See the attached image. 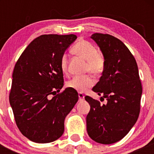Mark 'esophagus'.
Returning a JSON list of instances; mask_svg holds the SVG:
<instances>
[{"instance_id":"34e87169","label":"esophagus","mask_w":154,"mask_h":154,"mask_svg":"<svg viewBox=\"0 0 154 154\" xmlns=\"http://www.w3.org/2000/svg\"><path fill=\"white\" fill-rule=\"evenodd\" d=\"M78 97H79V100H84L85 96H84V95H83L82 93H78Z\"/></svg>"}]
</instances>
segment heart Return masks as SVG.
<instances>
[{
  "instance_id": "heart-1",
  "label": "heart",
  "mask_w": 154,
  "mask_h": 154,
  "mask_svg": "<svg viewBox=\"0 0 154 154\" xmlns=\"http://www.w3.org/2000/svg\"><path fill=\"white\" fill-rule=\"evenodd\" d=\"M74 54L80 56L87 61L86 71H90L95 75H100L105 69L106 61L102 55L98 54L97 48L93 44L87 40H80L72 48ZM60 68L63 74L68 70L67 56L63 54L60 59ZM95 81L90 75L75 76L67 82L69 88L78 92H85L94 85Z\"/></svg>"
}]
</instances>
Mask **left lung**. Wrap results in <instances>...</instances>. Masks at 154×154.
<instances>
[{
  "label": "left lung",
  "mask_w": 154,
  "mask_h": 154,
  "mask_svg": "<svg viewBox=\"0 0 154 154\" xmlns=\"http://www.w3.org/2000/svg\"><path fill=\"white\" fill-rule=\"evenodd\" d=\"M91 38L106 61L99 82L92 90L106 103L85 97L91 106L86 117L88 134L99 143H114L130 132L138 118L142 95L138 68L133 55L118 38L101 33Z\"/></svg>",
  "instance_id": "obj_1"
}]
</instances>
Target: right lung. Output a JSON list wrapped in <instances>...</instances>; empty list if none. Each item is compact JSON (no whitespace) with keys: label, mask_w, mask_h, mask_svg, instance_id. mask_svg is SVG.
I'll list each match as a JSON object with an SVG mask.
<instances>
[{"label":"right lung","mask_w":154,"mask_h":154,"mask_svg":"<svg viewBox=\"0 0 154 154\" xmlns=\"http://www.w3.org/2000/svg\"><path fill=\"white\" fill-rule=\"evenodd\" d=\"M77 39L75 35H43L23 51L14 69L9 102L22 135L47 143L63 135L64 119L78 100V93L63 86L60 59Z\"/></svg>","instance_id":"obj_1"}]
</instances>
